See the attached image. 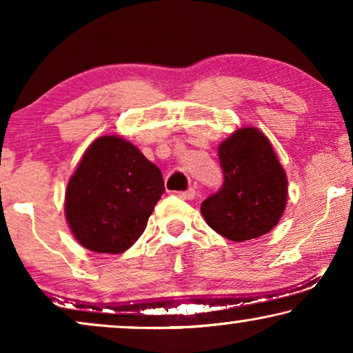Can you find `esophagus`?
Returning <instances> with one entry per match:
<instances>
[{"label": "esophagus", "mask_w": 353, "mask_h": 353, "mask_svg": "<svg viewBox=\"0 0 353 353\" xmlns=\"http://www.w3.org/2000/svg\"><path fill=\"white\" fill-rule=\"evenodd\" d=\"M196 194H197V192H196L194 188H190L188 191L178 192V197H180V199H185V201H191V199H194Z\"/></svg>", "instance_id": "34e87169"}]
</instances>
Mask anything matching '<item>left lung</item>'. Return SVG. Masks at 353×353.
Here are the masks:
<instances>
[{
  "label": "left lung",
  "mask_w": 353,
  "mask_h": 353,
  "mask_svg": "<svg viewBox=\"0 0 353 353\" xmlns=\"http://www.w3.org/2000/svg\"><path fill=\"white\" fill-rule=\"evenodd\" d=\"M223 185L202 202L207 225L226 239L243 243L267 234L288 204V176L270 139L244 127L219 146Z\"/></svg>",
  "instance_id": "8db88e82"
}]
</instances>
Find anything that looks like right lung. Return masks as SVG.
Instances as JSON below:
<instances>
[{"label": "right lung", "instance_id": "right-lung-1", "mask_svg": "<svg viewBox=\"0 0 353 353\" xmlns=\"http://www.w3.org/2000/svg\"><path fill=\"white\" fill-rule=\"evenodd\" d=\"M165 191L162 173L133 143L101 137L86 149L65 190V220L85 249L122 254L146 230Z\"/></svg>", "mask_w": 353, "mask_h": 353}]
</instances>
